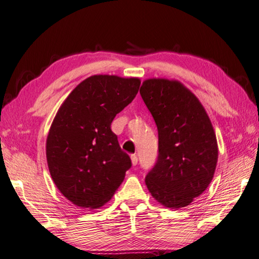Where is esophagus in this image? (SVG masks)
Instances as JSON below:
<instances>
[{
	"mask_svg": "<svg viewBox=\"0 0 259 259\" xmlns=\"http://www.w3.org/2000/svg\"><path fill=\"white\" fill-rule=\"evenodd\" d=\"M131 160H132V164H133V165L138 164L139 159H138V155H136V154H132L131 155Z\"/></svg>",
	"mask_w": 259,
	"mask_h": 259,
	"instance_id": "1",
	"label": "esophagus"
}]
</instances>
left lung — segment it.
Wrapping results in <instances>:
<instances>
[{"label":"left lung","instance_id":"left-lung-1","mask_svg":"<svg viewBox=\"0 0 259 259\" xmlns=\"http://www.w3.org/2000/svg\"><path fill=\"white\" fill-rule=\"evenodd\" d=\"M140 94L159 136L158 159L146 175V187L165 207L187 206L215 171L218 143L211 120L196 96L178 81L145 80Z\"/></svg>","mask_w":259,"mask_h":259}]
</instances>
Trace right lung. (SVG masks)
Listing matches in <instances>:
<instances>
[{
  "label": "right lung",
  "instance_id": "right-lung-1",
  "mask_svg": "<svg viewBox=\"0 0 259 259\" xmlns=\"http://www.w3.org/2000/svg\"><path fill=\"white\" fill-rule=\"evenodd\" d=\"M140 84L138 77L90 76L58 109L46 141L47 163L56 187L74 205H104L132 167L110 125Z\"/></svg>",
  "mask_w": 259,
  "mask_h": 259
}]
</instances>
